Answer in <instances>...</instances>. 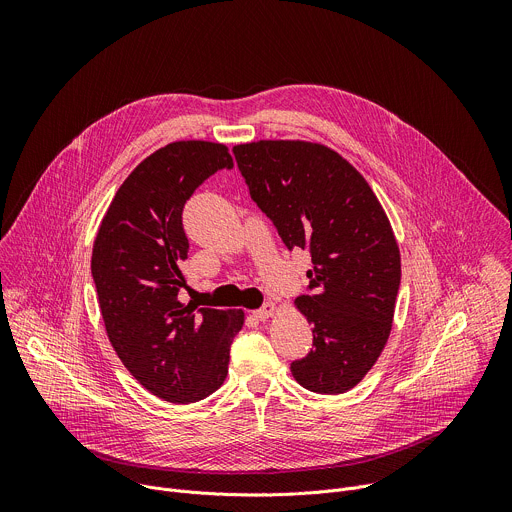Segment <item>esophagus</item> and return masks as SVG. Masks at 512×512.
<instances>
[{
    "instance_id": "esophagus-1",
    "label": "esophagus",
    "mask_w": 512,
    "mask_h": 512,
    "mask_svg": "<svg viewBox=\"0 0 512 512\" xmlns=\"http://www.w3.org/2000/svg\"><path fill=\"white\" fill-rule=\"evenodd\" d=\"M275 312H277V306H275L273 302H267L263 308L255 310V312H253V316H255L257 320H267V318H271Z\"/></svg>"
}]
</instances>
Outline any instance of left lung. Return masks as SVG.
I'll list each match as a JSON object with an SVG mask.
<instances>
[{
  "instance_id": "8db88e82",
  "label": "left lung",
  "mask_w": 512,
  "mask_h": 512,
  "mask_svg": "<svg viewBox=\"0 0 512 512\" xmlns=\"http://www.w3.org/2000/svg\"><path fill=\"white\" fill-rule=\"evenodd\" d=\"M233 154L285 247L312 255V294L296 308L314 348L291 362V375L314 393H346L373 369L393 326L401 255L389 218L369 182L322 143L261 139Z\"/></svg>"
}]
</instances>
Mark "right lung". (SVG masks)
I'll return each mask as SVG.
<instances>
[{"instance_id": "right-lung-1", "label": "right lung", "mask_w": 512, "mask_h": 512, "mask_svg": "<svg viewBox=\"0 0 512 512\" xmlns=\"http://www.w3.org/2000/svg\"><path fill=\"white\" fill-rule=\"evenodd\" d=\"M233 168L229 148L174 141L145 158L111 200L91 257L99 308L125 369L168 403H194L227 379L243 310L184 306L188 239L182 210L216 170Z\"/></svg>"}]
</instances>
